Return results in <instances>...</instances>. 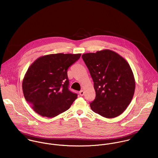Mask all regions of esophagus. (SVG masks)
<instances>
[{
  "mask_svg": "<svg viewBox=\"0 0 158 158\" xmlns=\"http://www.w3.org/2000/svg\"><path fill=\"white\" fill-rule=\"evenodd\" d=\"M79 94L80 96H83L84 95V91L83 90H81L80 92H79Z\"/></svg>",
  "mask_w": 158,
  "mask_h": 158,
  "instance_id": "1",
  "label": "esophagus"
}]
</instances>
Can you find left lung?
<instances>
[{"instance_id":"left-lung-1","label":"left lung","mask_w":158,"mask_h":158,"mask_svg":"<svg viewBox=\"0 0 158 158\" xmlns=\"http://www.w3.org/2000/svg\"><path fill=\"white\" fill-rule=\"evenodd\" d=\"M82 58L94 82L96 98L90 103L93 111L107 118L120 115L131 103L135 82L128 62L109 50L85 53Z\"/></svg>"}]
</instances>
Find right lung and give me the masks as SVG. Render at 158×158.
<instances>
[{
    "label": "right lung",
    "instance_id": "right-lung-1",
    "mask_svg": "<svg viewBox=\"0 0 158 158\" xmlns=\"http://www.w3.org/2000/svg\"><path fill=\"white\" fill-rule=\"evenodd\" d=\"M81 54H52L40 57L29 67L23 81L25 99L39 114L53 118L68 110L77 94L69 89V67Z\"/></svg>",
    "mask_w": 158,
    "mask_h": 158
}]
</instances>
